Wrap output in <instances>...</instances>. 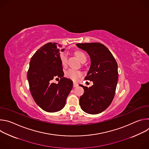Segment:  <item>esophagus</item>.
<instances>
[{
	"mask_svg": "<svg viewBox=\"0 0 149 149\" xmlns=\"http://www.w3.org/2000/svg\"><path fill=\"white\" fill-rule=\"evenodd\" d=\"M78 86V84L77 82H74L73 84V87H77Z\"/></svg>",
	"mask_w": 149,
	"mask_h": 149,
	"instance_id": "esophagus-1",
	"label": "esophagus"
}]
</instances>
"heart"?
I'll return each mask as SVG.
<instances>
[{
  "mask_svg": "<svg viewBox=\"0 0 149 149\" xmlns=\"http://www.w3.org/2000/svg\"><path fill=\"white\" fill-rule=\"evenodd\" d=\"M75 54H76L77 58L81 62H82L84 61H86L87 57H86V55H85V54L83 53L82 52L78 51V52H77ZM60 59H61V62L62 63V65L65 66L66 65V63H67V54L65 53L61 54V56H60ZM81 75H82V73L80 71H75V70H69L65 72V77L73 80V81L77 80L78 78H79L81 76Z\"/></svg>",
  "mask_w": 149,
  "mask_h": 149,
  "instance_id": "heart-1",
  "label": "heart"
}]
</instances>
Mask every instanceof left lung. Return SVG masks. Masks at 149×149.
Instances as JSON below:
<instances>
[{
    "mask_svg": "<svg viewBox=\"0 0 149 149\" xmlns=\"http://www.w3.org/2000/svg\"><path fill=\"white\" fill-rule=\"evenodd\" d=\"M86 51L91 59V65L85 79L93 82L84 90L79 98L81 109L88 114H97L107 109L111 104L118 81V65L109 49L98 42L76 44Z\"/></svg>",
    "mask_w": 149,
    "mask_h": 149,
    "instance_id": "1",
    "label": "left lung"
}]
</instances>
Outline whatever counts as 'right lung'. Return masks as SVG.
<instances>
[{
	"instance_id": "right-lung-1",
	"label": "right lung",
	"mask_w": 149,
	"mask_h": 149,
	"mask_svg": "<svg viewBox=\"0 0 149 149\" xmlns=\"http://www.w3.org/2000/svg\"><path fill=\"white\" fill-rule=\"evenodd\" d=\"M62 45L56 43L46 44L40 47L31 59L28 80L32 97L42 110L55 113L62 110L66 104L73 82L63 77L60 59ZM60 79L58 84L53 81Z\"/></svg>"
}]
</instances>
